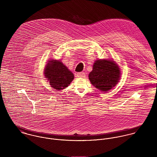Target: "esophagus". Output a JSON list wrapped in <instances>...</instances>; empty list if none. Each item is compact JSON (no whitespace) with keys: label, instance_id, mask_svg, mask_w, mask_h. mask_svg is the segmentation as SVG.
<instances>
[{"label":"esophagus","instance_id":"obj_1","mask_svg":"<svg viewBox=\"0 0 157 157\" xmlns=\"http://www.w3.org/2000/svg\"><path fill=\"white\" fill-rule=\"evenodd\" d=\"M77 76L78 77L83 78V77H85V72H78V73L77 74Z\"/></svg>","mask_w":157,"mask_h":157}]
</instances>
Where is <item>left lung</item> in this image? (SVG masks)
Returning a JSON list of instances; mask_svg holds the SVG:
<instances>
[{"instance_id": "1", "label": "left lung", "mask_w": 157, "mask_h": 157, "mask_svg": "<svg viewBox=\"0 0 157 157\" xmlns=\"http://www.w3.org/2000/svg\"><path fill=\"white\" fill-rule=\"evenodd\" d=\"M88 77L95 88L106 92L112 90L119 82L121 70L112 59H98L94 63Z\"/></svg>"}]
</instances>
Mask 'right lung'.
Instances as JSON below:
<instances>
[{"instance_id":"obj_1","label":"right lung","mask_w":157,"mask_h":157,"mask_svg":"<svg viewBox=\"0 0 157 157\" xmlns=\"http://www.w3.org/2000/svg\"><path fill=\"white\" fill-rule=\"evenodd\" d=\"M45 67V78L54 90L65 89L74 80V74L59 60L49 59Z\"/></svg>"}]
</instances>
